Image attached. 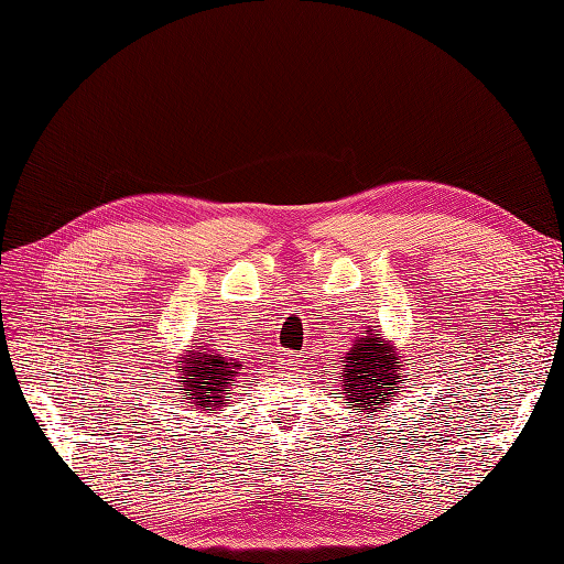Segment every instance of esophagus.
Masks as SVG:
<instances>
[{
  "instance_id": "obj_1",
  "label": "esophagus",
  "mask_w": 564,
  "mask_h": 564,
  "mask_svg": "<svg viewBox=\"0 0 564 564\" xmlns=\"http://www.w3.org/2000/svg\"><path fill=\"white\" fill-rule=\"evenodd\" d=\"M280 365H284L286 369H299L305 365L303 355H292V352H282L280 355Z\"/></svg>"
}]
</instances>
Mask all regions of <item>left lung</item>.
Masks as SVG:
<instances>
[{"instance_id": "left-lung-1", "label": "left lung", "mask_w": 564, "mask_h": 564, "mask_svg": "<svg viewBox=\"0 0 564 564\" xmlns=\"http://www.w3.org/2000/svg\"><path fill=\"white\" fill-rule=\"evenodd\" d=\"M344 367V386L357 406L381 409V404L400 392L402 365L381 334L360 338V344H355V348L346 355Z\"/></svg>"}]
</instances>
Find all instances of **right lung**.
I'll use <instances>...</instances> for the list:
<instances>
[{"instance_id":"add662e5","label":"right lung","mask_w":564,"mask_h":564,"mask_svg":"<svg viewBox=\"0 0 564 564\" xmlns=\"http://www.w3.org/2000/svg\"><path fill=\"white\" fill-rule=\"evenodd\" d=\"M183 362V377L178 381L183 402L193 406L195 412H220V406L228 404V383L240 365L212 352L207 346H197V352L191 350Z\"/></svg>"}]
</instances>
